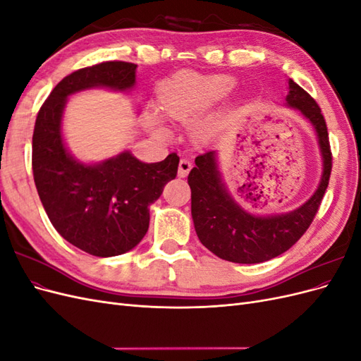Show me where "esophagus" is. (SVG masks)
I'll list each match as a JSON object with an SVG mask.
<instances>
[{
	"label": "esophagus",
	"instance_id": "1",
	"mask_svg": "<svg viewBox=\"0 0 361 361\" xmlns=\"http://www.w3.org/2000/svg\"><path fill=\"white\" fill-rule=\"evenodd\" d=\"M191 161L190 159H180L179 161V169H178V176L179 178H185L191 170Z\"/></svg>",
	"mask_w": 361,
	"mask_h": 361
}]
</instances>
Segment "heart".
<instances>
[{
  "label": "heart",
  "mask_w": 361,
  "mask_h": 361,
  "mask_svg": "<svg viewBox=\"0 0 361 361\" xmlns=\"http://www.w3.org/2000/svg\"><path fill=\"white\" fill-rule=\"evenodd\" d=\"M236 85V80L231 75H199L194 72H180L174 75L162 85L159 105L162 113L171 118H188L209 110L216 102L231 93ZM226 113H218L195 126V134L202 141L212 140L224 128ZM149 122L155 129L164 133L161 117L158 113L149 114Z\"/></svg>",
  "instance_id": "1"
}]
</instances>
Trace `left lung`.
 <instances>
[{"mask_svg":"<svg viewBox=\"0 0 361 361\" xmlns=\"http://www.w3.org/2000/svg\"><path fill=\"white\" fill-rule=\"evenodd\" d=\"M285 105L297 110L312 125L322 158L318 188L301 206L274 215L250 212L228 191L216 150L195 158V166L188 174L195 233L207 250L224 260L260 264L285 253L309 228L329 187L331 152L321 108L290 78H288Z\"/></svg>","mask_w":361,"mask_h":361,"instance_id":"left-lung-1","label":"left lung"}]
</instances>
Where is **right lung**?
Instances as JSON below:
<instances>
[{
  "instance_id": "right-lung-1",
  "label": "right lung",
  "mask_w": 361,
  "mask_h": 361,
  "mask_svg": "<svg viewBox=\"0 0 361 361\" xmlns=\"http://www.w3.org/2000/svg\"><path fill=\"white\" fill-rule=\"evenodd\" d=\"M137 64L106 61L63 78L42 105L32 134V173L40 202L56 231L85 253L111 257L145 238L150 206L176 178L179 157L143 162L125 149L99 162L72 155L63 134V114L72 94L92 89L128 93Z\"/></svg>"
}]
</instances>
